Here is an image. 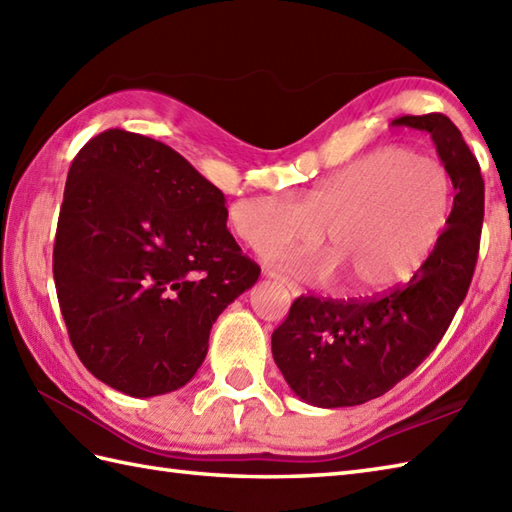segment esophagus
Wrapping results in <instances>:
<instances>
[{"mask_svg": "<svg viewBox=\"0 0 512 512\" xmlns=\"http://www.w3.org/2000/svg\"><path fill=\"white\" fill-rule=\"evenodd\" d=\"M264 277H268V279H273V281H277V284H281V286H286L288 290H290V295L292 297H297L299 295V286L297 284H292V281L288 279V277H284V275H279V273H275V270H270V268H264Z\"/></svg>", "mask_w": 512, "mask_h": 512, "instance_id": "esophagus-1", "label": "esophagus"}]
</instances>
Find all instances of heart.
<instances>
[{
  "label": "heart",
  "mask_w": 512,
  "mask_h": 512,
  "mask_svg": "<svg viewBox=\"0 0 512 512\" xmlns=\"http://www.w3.org/2000/svg\"><path fill=\"white\" fill-rule=\"evenodd\" d=\"M453 180L440 160L400 147L358 156L312 187L303 202L286 193L242 200L231 222L255 248L312 244L325 228L328 253L270 248L306 279L341 270L352 290H385L409 279L436 250L451 220Z\"/></svg>",
  "instance_id": "heart-1"
}]
</instances>
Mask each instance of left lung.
Listing matches in <instances>:
<instances>
[{
    "label": "left lung",
    "mask_w": 512,
    "mask_h": 512,
    "mask_svg": "<svg viewBox=\"0 0 512 512\" xmlns=\"http://www.w3.org/2000/svg\"><path fill=\"white\" fill-rule=\"evenodd\" d=\"M391 125L429 132L453 180L449 226L407 284L369 299L301 295L273 332V356L295 394L314 407H352L383 396L427 358L469 292L484 222L480 162L444 114Z\"/></svg>",
    "instance_id": "left-lung-1"
}]
</instances>
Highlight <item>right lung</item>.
Returning <instances> with one entry per match:
<instances>
[{
  "label": "right lung",
  "instance_id": "obj_1",
  "mask_svg": "<svg viewBox=\"0 0 512 512\" xmlns=\"http://www.w3.org/2000/svg\"><path fill=\"white\" fill-rule=\"evenodd\" d=\"M224 202L178 151L125 129L72 160L52 273L74 352L105 385L149 398L198 372L215 319L262 273Z\"/></svg>",
  "mask_w": 512,
  "mask_h": 512
}]
</instances>
